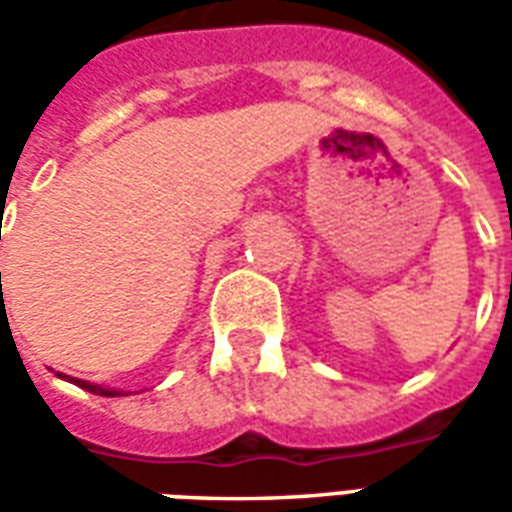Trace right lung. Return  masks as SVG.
I'll use <instances>...</instances> for the list:
<instances>
[{"mask_svg": "<svg viewBox=\"0 0 512 512\" xmlns=\"http://www.w3.org/2000/svg\"><path fill=\"white\" fill-rule=\"evenodd\" d=\"M2 277V274H0ZM60 378H68L71 384L82 386L87 392H93V395H101V397H120V395H131V392H123V389H115V386H101V384H90V381H82V378H71L65 376V373H57Z\"/></svg>", "mask_w": 512, "mask_h": 512, "instance_id": "right-lung-1", "label": "right lung"}]
</instances>
